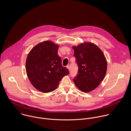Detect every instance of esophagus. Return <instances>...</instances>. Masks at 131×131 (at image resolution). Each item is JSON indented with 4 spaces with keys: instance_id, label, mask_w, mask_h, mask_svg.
Instances as JSON below:
<instances>
[{
    "instance_id": "34e87169",
    "label": "esophagus",
    "mask_w": 131,
    "mask_h": 131,
    "mask_svg": "<svg viewBox=\"0 0 131 131\" xmlns=\"http://www.w3.org/2000/svg\"><path fill=\"white\" fill-rule=\"evenodd\" d=\"M67 68L69 70H70V66L69 65H68L67 66Z\"/></svg>"
}]
</instances>
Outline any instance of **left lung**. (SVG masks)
<instances>
[{
    "mask_svg": "<svg viewBox=\"0 0 131 131\" xmlns=\"http://www.w3.org/2000/svg\"><path fill=\"white\" fill-rule=\"evenodd\" d=\"M78 73L74 79L76 87L88 93L96 89L105 76L107 63L103 52L96 44L85 42L73 46Z\"/></svg>",
    "mask_w": 131,
    "mask_h": 131,
    "instance_id": "1",
    "label": "left lung"
}]
</instances>
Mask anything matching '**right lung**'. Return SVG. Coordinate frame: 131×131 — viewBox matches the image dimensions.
I'll return each mask as SVG.
<instances>
[{
	"label": "right lung",
	"mask_w": 131,
	"mask_h": 131,
	"mask_svg": "<svg viewBox=\"0 0 131 131\" xmlns=\"http://www.w3.org/2000/svg\"><path fill=\"white\" fill-rule=\"evenodd\" d=\"M59 45L46 40L35 45L29 52L26 61V71L32 85L38 91L48 93L55 90L59 82L69 74L61 64L57 54Z\"/></svg>",
	"instance_id": "1"
}]
</instances>
